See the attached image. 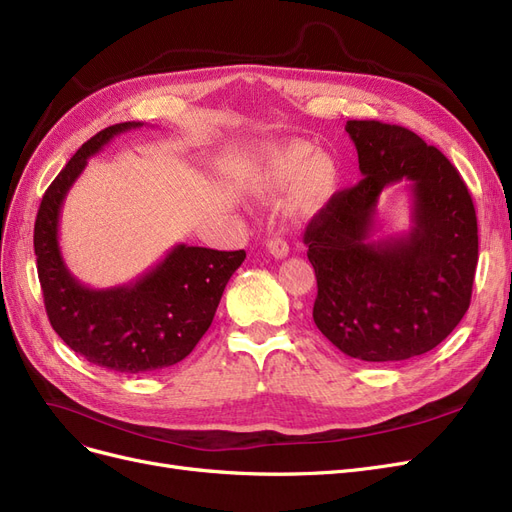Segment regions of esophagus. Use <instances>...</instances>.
<instances>
[{
	"label": "esophagus",
	"mask_w": 512,
	"mask_h": 512,
	"mask_svg": "<svg viewBox=\"0 0 512 512\" xmlns=\"http://www.w3.org/2000/svg\"><path fill=\"white\" fill-rule=\"evenodd\" d=\"M266 246H268L270 255H274L276 259H285V257L289 255V244H287V240H285V238H280V236L270 238Z\"/></svg>",
	"instance_id": "34e87169"
}]
</instances>
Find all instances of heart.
Instances as JSON below:
<instances>
[{
	"instance_id": "obj_1",
	"label": "heart",
	"mask_w": 512,
	"mask_h": 512,
	"mask_svg": "<svg viewBox=\"0 0 512 512\" xmlns=\"http://www.w3.org/2000/svg\"><path fill=\"white\" fill-rule=\"evenodd\" d=\"M259 196L274 198L289 189V208L297 217L325 211L339 187V170L327 154H314L308 143L272 147L253 177Z\"/></svg>"
}]
</instances>
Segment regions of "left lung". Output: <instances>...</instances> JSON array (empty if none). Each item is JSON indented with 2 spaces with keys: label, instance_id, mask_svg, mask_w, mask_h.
Instances as JSON below:
<instances>
[{
  "label": "left lung",
  "instance_id": "1",
  "mask_svg": "<svg viewBox=\"0 0 512 512\" xmlns=\"http://www.w3.org/2000/svg\"><path fill=\"white\" fill-rule=\"evenodd\" d=\"M358 185L337 192L308 223L316 272L314 323L344 354L392 363L426 354L470 306L479 259L477 213L468 187L437 147L377 120H348ZM409 180L412 230L373 241L379 194Z\"/></svg>",
  "mask_w": 512,
  "mask_h": 512
}]
</instances>
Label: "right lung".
I'll list each match as a JSON object with an SVG mask.
<instances>
[{
	"label": "right lung",
	"mask_w": 512,
	"mask_h": 512,
	"mask_svg": "<svg viewBox=\"0 0 512 512\" xmlns=\"http://www.w3.org/2000/svg\"><path fill=\"white\" fill-rule=\"evenodd\" d=\"M139 126L143 124H113L75 151L46 189L33 230L37 276L52 329L88 363L124 375L183 361L211 327L227 280L246 257L244 251L177 244L149 272L111 289H90L67 270L59 219L69 187L90 156Z\"/></svg>",
	"instance_id": "1"
}]
</instances>
